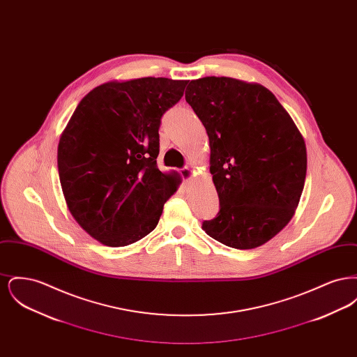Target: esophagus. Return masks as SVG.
Here are the masks:
<instances>
[{
	"instance_id": "obj_1",
	"label": "esophagus",
	"mask_w": 357,
	"mask_h": 357,
	"mask_svg": "<svg viewBox=\"0 0 357 357\" xmlns=\"http://www.w3.org/2000/svg\"><path fill=\"white\" fill-rule=\"evenodd\" d=\"M181 175H182V178H183L186 182H188V181H191V179L194 178V170L190 169V167H185V169L181 170Z\"/></svg>"
}]
</instances>
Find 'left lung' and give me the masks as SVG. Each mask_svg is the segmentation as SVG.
<instances>
[{
  "instance_id": "left-lung-1",
  "label": "left lung",
  "mask_w": 357,
  "mask_h": 357,
  "mask_svg": "<svg viewBox=\"0 0 357 357\" xmlns=\"http://www.w3.org/2000/svg\"><path fill=\"white\" fill-rule=\"evenodd\" d=\"M186 102L206 128L220 213L204 231L226 246L255 249L293 218L306 175L305 140L287 109L258 83L191 80Z\"/></svg>"
}]
</instances>
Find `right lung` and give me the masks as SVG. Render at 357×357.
Segmentation results:
<instances>
[{
	"label": "right lung",
	"mask_w": 357,
	"mask_h": 357,
	"mask_svg": "<svg viewBox=\"0 0 357 357\" xmlns=\"http://www.w3.org/2000/svg\"><path fill=\"white\" fill-rule=\"evenodd\" d=\"M188 80L142 77L93 88L60 136L57 167L69 213L105 246L120 248L156 227L181 183L156 166L163 114Z\"/></svg>",
	"instance_id": "add662e5"
}]
</instances>
